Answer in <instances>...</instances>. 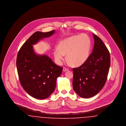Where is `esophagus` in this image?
Returning a JSON list of instances; mask_svg holds the SVG:
<instances>
[{"label":"esophagus","instance_id":"34e87169","mask_svg":"<svg viewBox=\"0 0 126 126\" xmlns=\"http://www.w3.org/2000/svg\"><path fill=\"white\" fill-rule=\"evenodd\" d=\"M68 68H66V67H63V71H64V72H66V71H68Z\"/></svg>","mask_w":126,"mask_h":126}]
</instances>
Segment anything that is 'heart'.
Instances as JSON below:
<instances>
[{
    "mask_svg": "<svg viewBox=\"0 0 126 126\" xmlns=\"http://www.w3.org/2000/svg\"><path fill=\"white\" fill-rule=\"evenodd\" d=\"M91 47L89 36L85 33L69 37L61 41L53 50L57 62L60 64L66 55V60L73 66L82 65L87 60Z\"/></svg>",
    "mask_w": 126,
    "mask_h": 126,
    "instance_id": "obj_1",
    "label": "heart"
}]
</instances>
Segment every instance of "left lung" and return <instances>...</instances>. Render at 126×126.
I'll return each instance as SVG.
<instances>
[{
    "label": "left lung",
    "instance_id": "1",
    "mask_svg": "<svg viewBox=\"0 0 126 126\" xmlns=\"http://www.w3.org/2000/svg\"><path fill=\"white\" fill-rule=\"evenodd\" d=\"M93 35L94 40L93 52L82 65L73 69V89L84 98L93 97L102 90L110 64L108 48L99 37Z\"/></svg>",
    "mask_w": 126,
    "mask_h": 126
}]
</instances>
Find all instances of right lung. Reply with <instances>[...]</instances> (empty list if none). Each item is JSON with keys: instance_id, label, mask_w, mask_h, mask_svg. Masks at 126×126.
Listing matches in <instances>:
<instances>
[{"instance_id": "obj_1", "label": "right lung", "mask_w": 126, "mask_h": 126, "mask_svg": "<svg viewBox=\"0 0 126 126\" xmlns=\"http://www.w3.org/2000/svg\"><path fill=\"white\" fill-rule=\"evenodd\" d=\"M54 32V30L34 32L22 45L17 56L16 67L21 84L30 95L38 99H46L54 92L62 67L56 65L48 56L36 54L32 45Z\"/></svg>"}]
</instances>
